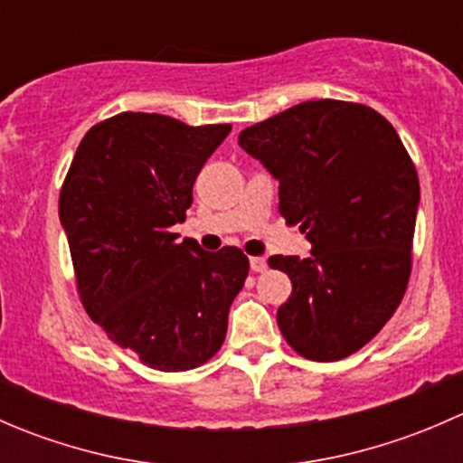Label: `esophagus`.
Wrapping results in <instances>:
<instances>
[{
  "mask_svg": "<svg viewBox=\"0 0 463 463\" xmlns=\"http://www.w3.org/2000/svg\"><path fill=\"white\" fill-rule=\"evenodd\" d=\"M266 269H269V264H266L264 258H250V270L253 273H264Z\"/></svg>",
  "mask_w": 463,
  "mask_h": 463,
  "instance_id": "34e87169",
  "label": "esophagus"
}]
</instances>
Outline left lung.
Instances as JSON below:
<instances>
[{
	"instance_id": "8db88e82",
	"label": "left lung",
	"mask_w": 463,
	"mask_h": 463,
	"mask_svg": "<svg viewBox=\"0 0 463 463\" xmlns=\"http://www.w3.org/2000/svg\"><path fill=\"white\" fill-rule=\"evenodd\" d=\"M240 145L279 181V214L311 241L309 258H269L293 284L279 331L309 361L347 358L408 287L419 210L408 149L372 107L329 98L250 125Z\"/></svg>"
}]
</instances>
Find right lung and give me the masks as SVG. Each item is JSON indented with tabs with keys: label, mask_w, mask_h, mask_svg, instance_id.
Segmentation results:
<instances>
[{
	"label": "right lung",
	"mask_w": 463,
	"mask_h": 463,
	"mask_svg": "<svg viewBox=\"0 0 463 463\" xmlns=\"http://www.w3.org/2000/svg\"><path fill=\"white\" fill-rule=\"evenodd\" d=\"M228 132L231 125L190 128L123 111L89 129L60 190V223L89 318L152 370L185 372L213 358L249 275L235 246L208 253L170 231Z\"/></svg>",
	"instance_id": "obj_1"
}]
</instances>
